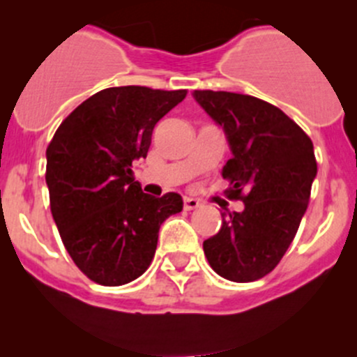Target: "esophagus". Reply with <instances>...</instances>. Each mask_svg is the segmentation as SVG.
Segmentation results:
<instances>
[{
  "mask_svg": "<svg viewBox=\"0 0 357 357\" xmlns=\"http://www.w3.org/2000/svg\"><path fill=\"white\" fill-rule=\"evenodd\" d=\"M183 207H185V211H193V208L200 207V202L197 199H190V197H185V200H183Z\"/></svg>",
  "mask_w": 357,
  "mask_h": 357,
  "instance_id": "34e87169",
  "label": "esophagus"
}]
</instances>
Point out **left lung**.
Masks as SVG:
<instances>
[{
	"instance_id": "obj_1",
	"label": "left lung",
	"mask_w": 357,
	"mask_h": 357,
	"mask_svg": "<svg viewBox=\"0 0 357 357\" xmlns=\"http://www.w3.org/2000/svg\"><path fill=\"white\" fill-rule=\"evenodd\" d=\"M195 102L222 129L231 158L222 167L229 199L221 228L204 242L211 268L245 283L271 273L290 247L307 208L318 172L311 138L278 107L255 96L193 91Z\"/></svg>"
}]
</instances>
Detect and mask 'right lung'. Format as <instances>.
<instances>
[{
  "mask_svg": "<svg viewBox=\"0 0 357 357\" xmlns=\"http://www.w3.org/2000/svg\"><path fill=\"white\" fill-rule=\"evenodd\" d=\"M185 89L121 86L95 93L60 124L46 150V185L68 255L93 282L119 287L149 269L160 225L183 199L143 193L132 164Z\"/></svg>",
  "mask_w": 357,
  "mask_h": 357,
  "instance_id": "add662e5",
  "label": "right lung"
}]
</instances>
